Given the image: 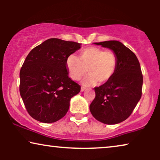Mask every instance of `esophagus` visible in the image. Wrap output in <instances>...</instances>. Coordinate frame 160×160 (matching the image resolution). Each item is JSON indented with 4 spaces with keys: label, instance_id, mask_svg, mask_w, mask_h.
<instances>
[{
    "label": "esophagus",
    "instance_id": "obj_1",
    "mask_svg": "<svg viewBox=\"0 0 160 160\" xmlns=\"http://www.w3.org/2000/svg\"><path fill=\"white\" fill-rule=\"evenodd\" d=\"M87 88H86V87H82V88H81V91H82V92H84V90H85V89H86Z\"/></svg>",
    "mask_w": 160,
    "mask_h": 160
}]
</instances>
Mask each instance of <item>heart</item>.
I'll use <instances>...</instances> for the list:
<instances>
[{
	"mask_svg": "<svg viewBox=\"0 0 160 160\" xmlns=\"http://www.w3.org/2000/svg\"><path fill=\"white\" fill-rule=\"evenodd\" d=\"M117 67V58L111 50H106L95 47L83 49L80 59L71 54L66 60V68L69 76L73 80H80L88 71L90 75L82 81L83 84L92 86L102 84L113 78Z\"/></svg>",
	"mask_w": 160,
	"mask_h": 160,
	"instance_id": "heart-1",
	"label": "heart"
}]
</instances>
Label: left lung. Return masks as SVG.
Here are the masks:
<instances>
[{"mask_svg":"<svg viewBox=\"0 0 160 160\" xmlns=\"http://www.w3.org/2000/svg\"><path fill=\"white\" fill-rule=\"evenodd\" d=\"M94 43L112 50L117 55V67L109 82L95 87V98L89 110L102 123H120L130 117L141 98L143 75L141 65L136 55L119 41Z\"/></svg>","mask_w":160,"mask_h":160,"instance_id":"1","label":"left lung"}]
</instances>
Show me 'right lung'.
<instances>
[{"label":"right lung","instance_id":"obj_1","mask_svg":"<svg viewBox=\"0 0 160 160\" xmlns=\"http://www.w3.org/2000/svg\"><path fill=\"white\" fill-rule=\"evenodd\" d=\"M81 43L49 38L32 49L21 68L19 92L28 112L37 121L55 122L69 109L70 100L81 90L66 68L68 57Z\"/></svg>","mask_w":160,"mask_h":160}]
</instances>
